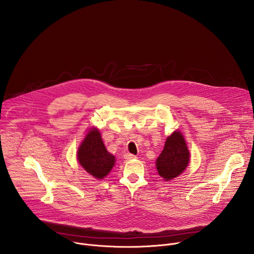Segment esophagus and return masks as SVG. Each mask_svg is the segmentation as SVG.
Returning <instances> with one entry per match:
<instances>
[{
  "label": "esophagus",
  "mask_w": 254,
  "mask_h": 254,
  "mask_svg": "<svg viewBox=\"0 0 254 254\" xmlns=\"http://www.w3.org/2000/svg\"><path fill=\"white\" fill-rule=\"evenodd\" d=\"M135 158H136V156H134V155H132V154H126V155H125V159H126L127 161L133 160V159H135Z\"/></svg>",
  "instance_id": "1"
}]
</instances>
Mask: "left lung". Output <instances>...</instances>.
<instances>
[{"label":"left lung","mask_w":254,"mask_h":254,"mask_svg":"<svg viewBox=\"0 0 254 254\" xmlns=\"http://www.w3.org/2000/svg\"><path fill=\"white\" fill-rule=\"evenodd\" d=\"M189 159L190 154L184 136L180 131H174L168 136L164 150L157 159L159 175L165 181L178 177L188 166Z\"/></svg>","instance_id":"left-lung-1"}]
</instances>
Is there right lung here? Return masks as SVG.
Masks as SVG:
<instances>
[{"label":"right lung","instance_id":"obj_1","mask_svg":"<svg viewBox=\"0 0 254 254\" xmlns=\"http://www.w3.org/2000/svg\"><path fill=\"white\" fill-rule=\"evenodd\" d=\"M77 159L84 170L96 179L104 178L116 163L115 156L106 151L96 128L89 130L81 142Z\"/></svg>","mask_w":254,"mask_h":254}]
</instances>
